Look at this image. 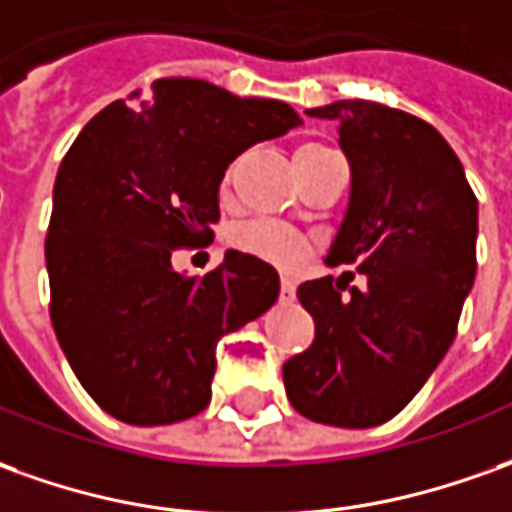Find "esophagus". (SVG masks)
I'll use <instances>...</instances> for the list:
<instances>
[{
    "instance_id": "esophagus-1",
    "label": "esophagus",
    "mask_w": 512,
    "mask_h": 512,
    "mask_svg": "<svg viewBox=\"0 0 512 512\" xmlns=\"http://www.w3.org/2000/svg\"><path fill=\"white\" fill-rule=\"evenodd\" d=\"M295 298V281L292 278H281V301H292Z\"/></svg>"
}]
</instances>
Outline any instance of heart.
I'll return each instance as SVG.
<instances>
[{
    "label": "heart",
    "instance_id": "heart-1",
    "mask_svg": "<svg viewBox=\"0 0 512 512\" xmlns=\"http://www.w3.org/2000/svg\"><path fill=\"white\" fill-rule=\"evenodd\" d=\"M301 150H326V147H301ZM228 242L231 248H236L239 253H248V256H256L267 264H276V267H298V264L309 256V239L295 231L290 225L276 220H248L239 222L234 231L228 234Z\"/></svg>",
    "mask_w": 512,
    "mask_h": 512
}]
</instances>
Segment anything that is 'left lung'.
Here are the masks:
<instances>
[{
  "mask_svg": "<svg viewBox=\"0 0 512 512\" xmlns=\"http://www.w3.org/2000/svg\"><path fill=\"white\" fill-rule=\"evenodd\" d=\"M340 133L351 195L329 264L365 276L315 278L298 301L312 345L284 362L295 410L317 424L390 421L446 357L477 276V197L463 164L429 122L368 100L306 111Z\"/></svg>",
  "mask_w": 512,
  "mask_h": 512,
  "instance_id": "obj_1",
  "label": "left lung"
}]
</instances>
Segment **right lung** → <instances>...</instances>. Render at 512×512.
<instances>
[{
  "mask_svg": "<svg viewBox=\"0 0 512 512\" xmlns=\"http://www.w3.org/2000/svg\"><path fill=\"white\" fill-rule=\"evenodd\" d=\"M298 125L287 102L167 77L111 102L74 139L44 245L49 317L108 415L161 426L209 407L220 337L264 315L281 284L239 250L206 276L172 270V253L214 236L236 155Z\"/></svg>",
  "mask_w": 512,
  "mask_h": 512,
  "instance_id": "right-lung-1",
  "label": "right lung"
}]
</instances>
